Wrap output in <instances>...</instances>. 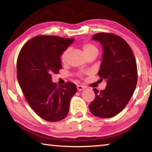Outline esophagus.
<instances>
[{
  "label": "esophagus",
  "mask_w": 152,
  "mask_h": 152,
  "mask_svg": "<svg viewBox=\"0 0 152 152\" xmlns=\"http://www.w3.org/2000/svg\"><path fill=\"white\" fill-rule=\"evenodd\" d=\"M84 86H81V85H78V86H77V89H78V91H83V90H84Z\"/></svg>",
  "instance_id": "1"
}]
</instances>
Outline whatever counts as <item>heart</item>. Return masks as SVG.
Returning <instances> with one entry per match:
<instances>
[{
    "label": "heart",
    "mask_w": 152,
    "mask_h": 152,
    "mask_svg": "<svg viewBox=\"0 0 152 152\" xmlns=\"http://www.w3.org/2000/svg\"><path fill=\"white\" fill-rule=\"evenodd\" d=\"M82 50H83L84 54L86 56L91 55V54H94V53H96L97 54L98 50L96 46L92 44V43H84L82 46ZM69 52H70V50L69 49H66V50L64 51L62 54L61 56V61L63 64H65L67 62V60H68Z\"/></svg>",
    "instance_id": "b5f03b06"
}]
</instances>
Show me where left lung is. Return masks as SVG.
I'll return each mask as SVG.
<instances>
[{
  "label": "left lung",
  "instance_id": "8db88e82",
  "mask_svg": "<svg viewBox=\"0 0 152 152\" xmlns=\"http://www.w3.org/2000/svg\"><path fill=\"white\" fill-rule=\"evenodd\" d=\"M102 45L103 54L99 74L107 86L99 92L94 88L95 99L89 105L92 115L101 118L115 116L124 109L135 90L137 68L130 46L119 36L99 33L92 37Z\"/></svg>",
  "mask_w": 152,
  "mask_h": 152
}]
</instances>
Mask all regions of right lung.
<instances>
[{
	"label": "right lung",
	"instance_id": "1",
	"mask_svg": "<svg viewBox=\"0 0 152 152\" xmlns=\"http://www.w3.org/2000/svg\"><path fill=\"white\" fill-rule=\"evenodd\" d=\"M74 39L39 35L20 50L17 62V76L26 101L43 119L56 122L64 119L70 102L77 91L75 84L68 82L57 86L51 74L62 68L60 57Z\"/></svg>",
	"mask_w": 152,
	"mask_h": 152
}]
</instances>
